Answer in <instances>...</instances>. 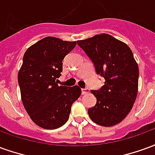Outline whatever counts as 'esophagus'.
<instances>
[{
    "label": "esophagus",
    "mask_w": 155,
    "mask_h": 155,
    "mask_svg": "<svg viewBox=\"0 0 155 155\" xmlns=\"http://www.w3.org/2000/svg\"><path fill=\"white\" fill-rule=\"evenodd\" d=\"M90 92V90L87 89V88H85V89H81V94H88Z\"/></svg>",
    "instance_id": "esophagus-1"
}]
</instances>
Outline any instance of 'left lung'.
<instances>
[{
    "instance_id": "left-lung-1",
    "label": "left lung",
    "mask_w": 155,
    "mask_h": 155,
    "mask_svg": "<svg viewBox=\"0 0 155 155\" xmlns=\"http://www.w3.org/2000/svg\"><path fill=\"white\" fill-rule=\"evenodd\" d=\"M77 44L105 80L100 91H91L97 101L88 110L89 116L102 126L115 125L130 113L138 94L139 66L132 51L105 33L77 41Z\"/></svg>"
}]
</instances>
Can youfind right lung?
Here are the masks:
<instances>
[{"label": "right lung", "instance_id": "obj_1", "mask_svg": "<svg viewBox=\"0 0 155 155\" xmlns=\"http://www.w3.org/2000/svg\"><path fill=\"white\" fill-rule=\"evenodd\" d=\"M76 45L47 36L26 50L18 73L21 101L32 121L46 130L60 128L67 122L71 105L81 96L77 85H58L62 61Z\"/></svg>", "mask_w": 155, "mask_h": 155}]
</instances>
